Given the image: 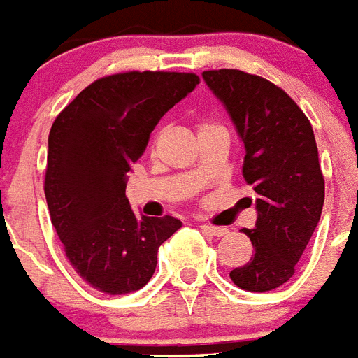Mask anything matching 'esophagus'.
Returning <instances> with one entry per match:
<instances>
[{
  "instance_id": "esophagus-1",
  "label": "esophagus",
  "mask_w": 358,
  "mask_h": 358,
  "mask_svg": "<svg viewBox=\"0 0 358 358\" xmlns=\"http://www.w3.org/2000/svg\"><path fill=\"white\" fill-rule=\"evenodd\" d=\"M201 230H203L204 234L213 235V237H222V235L228 234L226 228H221V226H212V224H201Z\"/></svg>"
}]
</instances>
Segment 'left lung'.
<instances>
[{"instance_id":"8db88e82","label":"left lung","mask_w":358,"mask_h":358,"mask_svg":"<svg viewBox=\"0 0 358 358\" xmlns=\"http://www.w3.org/2000/svg\"><path fill=\"white\" fill-rule=\"evenodd\" d=\"M203 78L244 143V181L257 194L255 228L241 230L253 255L230 279L246 292H270L293 277L324 204L313 128L297 103L261 76L221 69Z\"/></svg>"}]
</instances>
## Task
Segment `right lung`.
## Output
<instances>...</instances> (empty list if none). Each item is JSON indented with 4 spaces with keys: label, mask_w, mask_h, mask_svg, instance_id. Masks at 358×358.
<instances>
[{
    "label": "right lung",
    "mask_w": 358,
    "mask_h": 358,
    "mask_svg": "<svg viewBox=\"0 0 358 358\" xmlns=\"http://www.w3.org/2000/svg\"><path fill=\"white\" fill-rule=\"evenodd\" d=\"M199 78L186 72H123L101 78L56 117L48 136L45 197L66 259L92 288L124 295L143 288L159 246L182 222L137 217L124 190L150 134Z\"/></svg>",
    "instance_id": "obj_1"
}]
</instances>
